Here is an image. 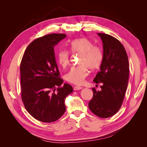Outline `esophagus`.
I'll use <instances>...</instances> for the list:
<instances>
[{"mask_svg": "<svg viewBox=\"0 0 147 147\" xmlns=\"http://www.w3.org/2000/svg\"><path fill=\"white\" fill-rule=\"evenodd\" d=\"M83 88L82 87H81V86H75L74 88V90H75V91H76V90H82Z\"/></svg>", "mask_w": 147, "mask_h": 147, "instance_id": "esophagus-1", "label": "esophagus"}]
</instances>
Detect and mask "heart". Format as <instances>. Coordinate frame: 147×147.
<instances>
[{
	"label": "heart",
	"mask_w": 147,
	"mask_h": 147,
	"mask_svg": "<svg viewBox=\"0 0 147 147\" xmlns=\"http://www.w3.org/2000/svg\"><path fill=\"white\" fill-rule=\"evenodd\" d=\"M69 49L72 53L80 54V65L72 67L65 75V79L71 83L80 85L87 77L88 69L91 70L99 69L103 61V51L99 47L94 46L91 40L85 37L73 40L69 44ZM56 60L61 67H65L69 64V52L65 50H59L56 55Z\"/></svg>",
	"instance_id": "b5f03b06"
}]
</instances>
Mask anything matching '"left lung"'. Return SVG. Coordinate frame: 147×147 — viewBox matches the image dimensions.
<instances>
[{
	"instance_id": "left-lung-1",
	"label": "left lung",
	"mask_w": 147,
	"mask_h": 147,
	"mask_svg": "<svg viewBox=\"0 0 147 147\" xmlns=\"http://www.w3.org/2000/svg\"><path fill=\"white\" fill-rule=\"evenodd\" d=\"M103 43L104 58L100 71L93 82L102 83L101 90H92L93 97L89 102L90 110L102 118L112 117L121 108L127 90L129 67L125 48L118 39L99 33Z\"/></svg>"
}]
</instances>
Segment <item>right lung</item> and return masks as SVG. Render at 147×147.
<instances>
[{"mask_svg":"<svg viewBox=\"0 0 147 147\" xmlns=\"http://www.w3.org/2000/svg\"><path fill=\"white\" fill-rule=\"evenodd\" d=\"M66 37L51 34L39 37L26 48L20 65L21 99L30 115L44 123L59 119L65 112V97L73 91L63 83L56 62L55 47Z\"/></svg>","mask_w":147,"mask_h":147,"instance_id":"1","label":"right lung"}]
</instances>
